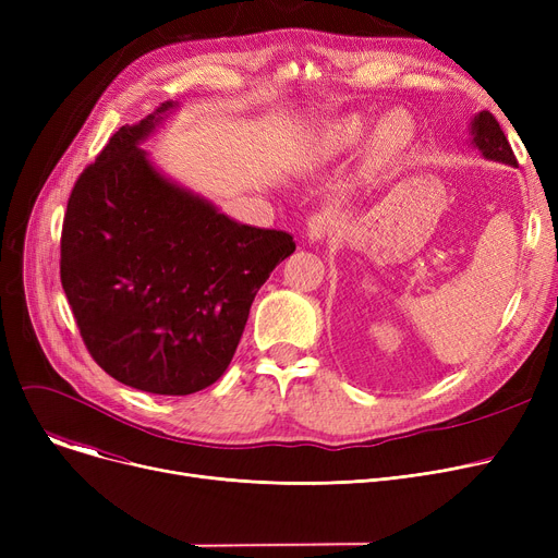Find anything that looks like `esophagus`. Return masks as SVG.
<instances>
[{
    "mask_svg": "<svg viewBox=\"0 0 558 558\" xmlns=\"http://www.w3.org/2000/svg\"><path fill=\"white\" fill-rule=\"evenodd\" d=\"M337 228V221L332 215L328 213H316L307 219V238L312 242H324L326 238H330V234L335 232Z\"/></svg>",
    "mask_w": 558,
    "mask_h": 558,
    "instance_id": "34e87169",
    "label": "esophagus"
}]
</instances>
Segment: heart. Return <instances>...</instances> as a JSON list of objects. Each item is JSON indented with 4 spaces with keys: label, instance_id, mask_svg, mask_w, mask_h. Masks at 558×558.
<instances>
[{
    "label": "heart",
    "instance_id": "obj_1",
    "mask_svg": "<svg viewBox=\"0 0 558 558\" xmlns=\"http://www.w3.org/2000/svg\"><path fill=\"white\" fill-rule=\"evenodd\" d=\"M368 122L362 114H341L335 120L326 122L318 129L314 144L316 151L324 158H337L348 151H353L355 146L364 142ZM416 135V126L412 114L407 110H391L383 114L373 126L366 149H364V162L371 173H387L393 167L402 162L407 156L409 146H412Z\"/></svg>",
    "mask_w": 558,
    "mask_h": 558
}]
</instances>
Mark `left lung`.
I'll use <instances>...</instances> for the list:
<instances>
[{
	"instance_id": "obj_1",
	"label": "left lung",
	"mask_w": 558,
	"mask_h": 558,
	"mask_svg": "<svg viewBox=\"0 0 558 558\" xmlns=\"http://www.w3.org/2000/svg\"><path fill=\"white\" fill-rule=\"evenodd\" d=\"M471 133H473V144L482 151L484 158L518 167V160L513 156V149L505 131L500 129V124H497V120L488 110H482L480 114H475Z\"/></svg>"
}]
</instances>
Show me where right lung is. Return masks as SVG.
Returning <instances> with one entry per match:
<instances>
[{
	"instance_id": "1",
	"label": "right lung",
	"mask_w": 558,
	"mask_h": 558,
	"mask_svg": "<svg viewBox=\"0 0 558 558\" xmlns=\"http://www.w3.org/2000/svg\"><path fill=\"white\" fill-rule=\"evenodd\" d=\"M171 101L122 126L76 179L61 282L93 360L117 383L196 393L223 375L257 289L296 251L171 183L140 149Z\"/></svg>"
}]
</instances>
